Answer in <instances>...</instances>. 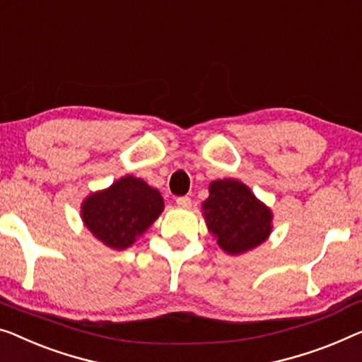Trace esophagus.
<instances>
[{
    "instance_id": "esophagus-1",
    "label": "esophagus",
    "mask_w": 362,
    "mask_h": 362,
    "mask_svg": "<svg viewBox=\"0 0 362 362\" xmlns=\"http://www.w3.org/2000/svg\"><path fill=\"white\" fill-rule=\"evenodd\" d=\"M175 202H177V204H179V206L188 208L192 204V198L190 197H179L175 199Z\"/></svg>"
}]
</instances>
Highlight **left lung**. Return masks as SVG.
Wrapping results in <instances>:
<instances>
[{"label": "left lung", "instance_id": "8db88e82", "mask_svg": "<svg viewBox=\"0 0 362 362\" xmlns=\"http://www.w3.org/2000/svg\"><path fill=\"white\" fill-rule=\"evenodd\" d=\"M208 229L218 245L230 255L244 253L267 240L272 230V213L253 197L244 183L224 179L209 185L203 203Z\"/></svg>", "mask_w": 362, "mask_h": 362}]
</instances>
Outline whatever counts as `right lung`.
<instances>
[{"label":"right lung","mask_w":362,"mask_h":362,"mask_svg":"<svg viewBox=\"0 0 362 362\" xmlns=\"http://www.w3.org/2000/svg\"><path fill=\"white\" fill-rule=\"evenodd\" d=\"M164 199L136 177H123L109 190L94 193L83 204V219L97 239L112 249H127L158 219Z\"/></svg>","instance_id":"obj_1"}]
</instances>
